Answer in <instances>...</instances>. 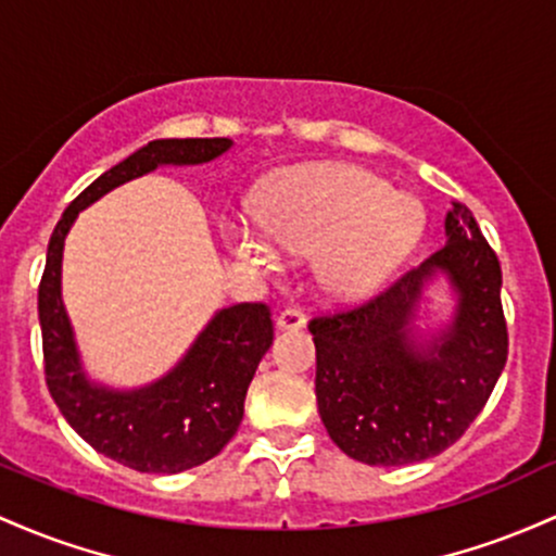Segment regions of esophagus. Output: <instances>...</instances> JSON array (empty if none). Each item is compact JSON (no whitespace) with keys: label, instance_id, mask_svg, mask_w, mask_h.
<instances>
[{"label":"esophagus","instance_id":"1","mask_svg":"<svg viewBox=\"0 0 556 556\" xmlns=\"http://www.w3.org/2000/svg\"><path fill=\"white\" fill-rule=\"evenodd\" d=\"M304 323H307V315H304V309L296 307V304H291V307H286L283 312H280L276 326L280 330H299V328H304Z\"/></svg>","mask_w":556,"mask_h":556}]
</instances>
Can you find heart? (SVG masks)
<instances>
[{"instance_id": "1", "label": "heart", "mask_w": 556, "mask_h": 556, "mask_svg": "<svg viewBox=\"0 0 556 556\" xmlns=\"http://www.w3.org/2000/svg\"><path fill=\"white\" fill-rule=\"evenodd\" d=\"M420 233V204L352 165L299 167L262 197L260 226H223L230 252L260 273L276 270L273 243L299 257L317 254V283L336 299L376 291L407 260Z\"/></svg>"}]
</instances>
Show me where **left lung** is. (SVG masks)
Instances as JSON below:
<instances>
[{"mask_svg": "<svg viewBox=\"0 0 556 556\" xmlns=\"http://www.w3.org/2000/svg\"><path fill=\"white\" fill-rule=\"evenodd\" d=\"M446 236L444 247L367 302L309 320L323 426L357 463H422L457 444L507 365L496 252L465 204L454 202ZM439 269L458 289V317L441 340L420 348L408 339L406 326L421 283Z\"/></svg>", "mask_w": 556, "mask_h": 556, "instance_id": "8db88e82", "label": "left lung"}]
</instances>
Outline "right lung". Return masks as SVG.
Here are the masks:
<instances>
[{
	"instance_id": "right-lung-1",
	"label": "right lung",
	"mask_w": 556,
	"mask_h": 556,
	"mask_svg": "<svg viewBox=\"0 0 556 556\" xmlns=\"http://www.w3.org/2000/svg\"><path fill=\"white\" fill-rule=\"evenodd\" d=\"M230 139H157L117 162L73 199L54 226L47 267L39 283V323L43 378L86 444L139 472H184L217 457L244 417L247 389L262 354L273 344L270 307L241 302L220 309L184 362L154 386L130 394L97 389L84 378L76 341L60 296L62 247L78 212L115 186L139 178L157 165L210 162Z\"/></svg>"
}]
</instances>
